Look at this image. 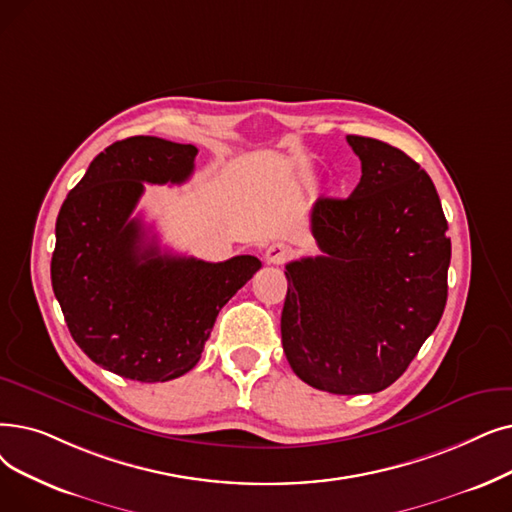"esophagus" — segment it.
Instances as JSON below:
<instances>
[{"label": "esophagus", "instance_id": "34e87169", "mask_svg": "<svg viewBox=\"0 0 512 512\" xmlns=\"http://www.w3.org/2000/svg\"><path fill=\"white\" fill-rule=\"evenodd\" d=\"M288 257H291V249H288L286 244H280V242L270 244V247L265 249V253H263V259L268 265H282V263L288 261Z\"/></svg>", "mask_w": 512, "mask_h": 512}]
</instances>
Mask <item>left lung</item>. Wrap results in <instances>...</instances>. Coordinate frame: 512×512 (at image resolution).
<instances>
[{"mask_svg": "<svg viewBox=\"0 0 512 512\" xmlns=\"http://www.w3.org/2000/svg\"><path fill=\"white\" fill-rule=\"evenodd\" d=\"M347 142L362 161L360 184L311 209L322 253L286 265L280 330L303 383L362 395L395 383L437 328L452 244L425 169L381 140Z\"/></svg>", "mask_w": 512, "mask_h": 512, "instance_id": "left-lung-1", "label": "left lung"}]
</instances>
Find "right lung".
Masks as SVG:
<instances>
[{
    "label": "right lung",
    "mask_w": 512,
    "mask_h": 512,
    "mask_svg": "<svg viewBox=\"0 0 512 512\" xmlns=\"http://www.w3.org/2000/svg\"><path fill=\"white\" fill-rule=\"evenodd\" d=\"M196 146L154 136L110 144L69 192L56 219L52 288L71 337L98 366L165 383L201 360L219 309L261 268L161 253L131 217L146 184H184Z\"/></svg>",
    "instance_id": "1"
}]
</instances>
